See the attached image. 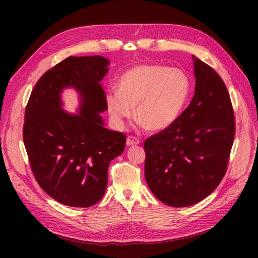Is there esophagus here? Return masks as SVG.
I'll list each match as a JSON object with an SVG mask.
<instances>
[{
    "mask_svg": "<svg viewBox=\"0 0 258 258\" xmlns=\"http://www.w3.org/2000/svg\"><path fill=\"white\" fill-rule=\"evenodd\" d=\"M140 142L141 141L138 138L130 135V136H127V140H126V145H127V146H134V145L140 144Z\"/></svg>",
    "mask_w": 258,
    "mask_h": 258,
    "instance_id": "esophagus-1",
    "label": "esophagus"
}]
</instances>
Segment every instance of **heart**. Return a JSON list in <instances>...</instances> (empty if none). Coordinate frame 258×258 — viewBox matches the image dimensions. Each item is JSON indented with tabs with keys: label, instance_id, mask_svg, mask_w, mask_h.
<instances>
[{
	"label": "heart",
	"instance_id": "heart-1",
	"mask_svg": "<svg viewBox=\"0 0 258 258\" xmlns=\"http://www.w3.org/2000/svg\"><path fill=\"white\" fill-rule=\"evenodd\" d=\"M117 91L106 95L108 113L123 126L133 116L152 132L166 130L176 122L187 104L191 83L183 70L161 64L136 65L119 76Z\"/></svg>",
	"mask_w": 258,
	"mask_h": 258
}]
</instances>
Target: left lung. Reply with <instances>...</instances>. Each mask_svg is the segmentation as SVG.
<instances>
[{
	"label": "left lung",
	"mask_w": 258,
	"mask_h": 258,
	"mask_svg": "<svg viewBox=\"0 0 258 258\" xmlns=\"http://www.w3.org/2000/svg\"><path fill=\"white\" fill-rule=\"evenodd\" d=\"M193 59V100L176 122L144 143L146 183L173 207L194 205L213 193L226 173L235 135L225 84L210 65Z\"/></svg>",
	"instance_id": "8db88e82"
}]
</instances>
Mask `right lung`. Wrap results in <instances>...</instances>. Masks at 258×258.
Masks as SVG:
<instances>
[{
	"label": "right lung",
	"instance_id": "add662e5",
	"mask_svg": "<svg viewBox=\"0 0 258 258\" xmlns=\"http://www.w3.org/2000/svg\"><path fill=\"white\" fill-rule=\"evenodd\" d=\"M107 58L70 56L46 71L27 102L23 141L32 172L46 194L61 204L90 207L107 186L108 165L124 151L126 138L104 126L106 96L100 82ZM73 87L81 100L79 113L61 108L60 94Z\"/></svg>",
	"mask_w": 258,
	"mask_h": 258
}]
</instances>
